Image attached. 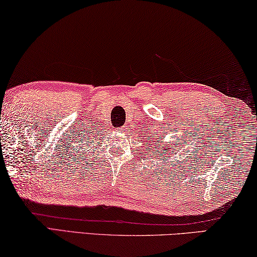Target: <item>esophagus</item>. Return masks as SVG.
<instances>
[{
	"label": "esophagus",
	"mask_w": 257,
	"mask_h": 257,
	"mask_svg": "<svg viewBox=\"0 0 257 257\" xmlns=\"http://www.w3.org/2000/svg\"><path fill=\"white\" fill-rule=\"evenodd\" d=\"M116 130H117V132L123 133V132H125V131H126V127L124 126V127H118V128H116Z\"/></svg>",
	"instance_id": "esophagus-1"
}]
</instances>
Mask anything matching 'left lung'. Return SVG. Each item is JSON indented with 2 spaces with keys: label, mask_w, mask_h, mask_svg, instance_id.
Returning <instances> with one entry per match:
<instances>
[{
  "label": "left lung",
  "mask_w": 257,
  "mask_h": 257,
  "mask_svg": "<svg viewBox=\"0 0 257 257\" xmlns=\"http://www.w3.org/2000/svg\"><path fill=\"white\" fill-rule=\"evenodd\" d=\"M178 141H180V139H176V141L168 144V142H164V139L162 137H159V138H155V140L151 141L150 144L149 142H147L146 145L149 146V153L156 151V154L155 155H157V157L163 158V162H166L168 161V157L173 155L172 149L173 148L180 149L181 148L180 146H182V144H179Z\"/></svg>",
  "instance_id": "1"
}]
</instances>
